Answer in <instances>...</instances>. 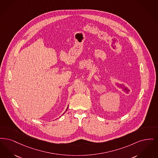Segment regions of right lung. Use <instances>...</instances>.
Returning <instances> with one entry per match:
<instances>
[{
	"instance_id": "obj_1",
	"label": "right lung",
	"mask_w": 158,
	"mask_h": 158,
	"mask_svg": "<svg viewBox=\"0 0 158 158\" xmlns=\"http://www.w3.org/2000/svg\"><path fill=\"white\" fill-rule=\"evenodd\" d=\"M68 107H69V106H68V107H67V109H66V110H65V111H67V109H68ZM65 112H64V113H65ZM64 113H63V114H64Z\"/></svg>"
}]
</instances>
